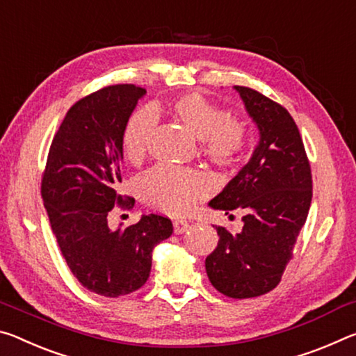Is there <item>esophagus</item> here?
Instances as JSON below:
<instances>
[{
    "label": "esophagus",
    "mask_w": 356,
    "mask_h": 356,
    "mask_svg": "<svg viewBox=\"0 0 356 356\" xmlns=\"http://www.w3.org/2000/svg\"><path fill=\"white\" fill-rule=\"evenodd\" d=\"M188 229H189L188 220H175L173 222V230L177 235H181V233H184Z\"/></svg>",
    "instance_id": "1"
}]
</instances>
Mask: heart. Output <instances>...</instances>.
I'll return each instance as SVG.
<instances>
[{"instance_id":"b5f03b06","label":"heart","mask_w":356,"mask_h":356,"mask_svg":"<svg viewBox=\"0 0 356 356\" xmlns=\"http://www.w3.org/2000/svg\"><path fill=\"white\" fill-rule=\"evenodd\" d=\"M173 115L202 140V151L219 165L233 164L248 143L249 129L244 120L225 113L218 104L205 96L189 92L170 104ZM157 124L156 110L138 108L127 120L123 132V148L129 161H140L147 153ZM209 184L202 173L170 165H156L140 175L137 189L142 199L153 208L172 214L191 211Z\"/></svg>"}]
</instances>
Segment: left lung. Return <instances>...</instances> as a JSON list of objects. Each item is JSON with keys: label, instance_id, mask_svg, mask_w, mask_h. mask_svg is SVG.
<instances>
[{"label": "left lung", "instance_id": "obj_1", "mask_svg": "<svg viewBox=\"0 0 356 356\" xmlns=\"http://www.w3.org/2000/svg\"><path fill=\"white\" fill-rule=\"evenodd\" d=\"M260 140L252 157L209 207L243 211V230L216 227L208 255L209 282L229 298H254L281 282L312 200L309 159L298 127L281 104L248 86H235Z\"/></svg>", "mask_w": 356, "mask_h": 356}]
</instances>
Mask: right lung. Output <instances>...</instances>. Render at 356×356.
<instances>
[{
	"label": "right lung",
	"instance_id": "right-lung-1",
	"mask_svg": "<svg viewBox=\"0 0 356 356\" xmlns=\"http://www.w3.org/2000/svg\"><path fill=\"white\" fill-rule=\"evenodd\" d=\"M147 90L123 83L91 92L69 108L51 140L40 183L44 207L69 270L92 293L118 298L148 281L153 249L172 235L159 214L110 230L115 205L132 208L118 192L123 132Z\"/></svg>",
	"mask_w": 356,
	"mask_h": 356
}]
</instances>
